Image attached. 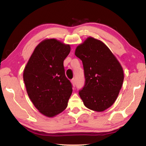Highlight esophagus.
Here are the masks:
<instances>
[{"instance_id":"esophagus-1","label":"esophagus","mask_w":146,"mask_h":146,"mask_svg":"<svg viewBox=\"0 0 146 146\" xmlns=\"http://www.w3.org/2000/svg\"><path fill=\"white\" fill-rule=\"evenodd\" d=\"M71 84H72V85L75 87V86H76V80H75V78H73L72 80H71Z\"/></svg>"}]
</instances>
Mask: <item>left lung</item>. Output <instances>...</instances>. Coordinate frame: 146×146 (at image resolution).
<instances>
[{
	"mask_svg": "<svg viewBox=\"0 0 146 146\" xmlns=\"http://www.w3.org/2000/svg\"><path fill=\"white\" fill-rule=\"evenodd\" d=\"M75 54L82 62L86 80L79 95L86 108L103 111L118 97L124 76L122 67L104 43L91 36L76 47Z\"/></svg>",
	"mask_w": 146,
	"mask_h": 146,
	"instance_id": "8db88e82",
	"label": "left lung"
}]
</instances>
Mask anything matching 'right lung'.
<instances>
[{"mask_svg":"<svg viewBox=\"0 0 146 146\" xmlns=\"http://www.w3.org/2000/svg\"><path fill=\"white\" fill-rule=\"evenodd\" d=\"M70 45L55 38L39 43L24 70L23 79L29 98L39 112L53 117L67 108L72 85L66 78L64 60Z\"/></svg>","mask_w":146,"mask_h":146,"instance_id":"1","label":"right lung"}]
</instances>
